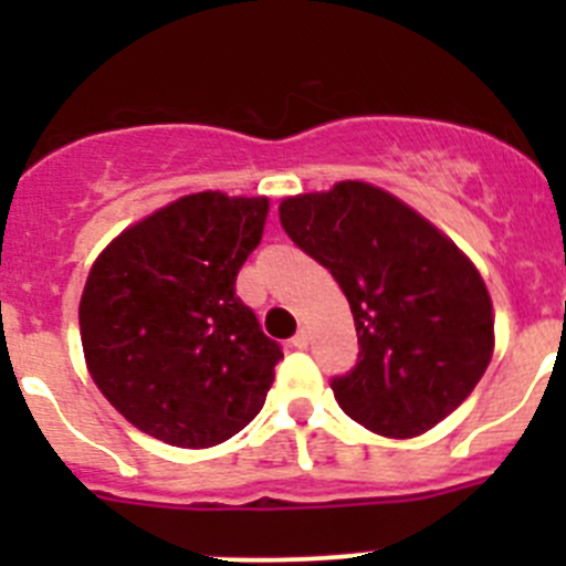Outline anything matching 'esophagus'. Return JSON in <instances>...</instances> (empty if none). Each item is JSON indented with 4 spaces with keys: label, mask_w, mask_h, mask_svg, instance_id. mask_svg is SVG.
Listing matches in <instances>:
<instances>
[{
    "label": "esophagus",
    "mask_w": 566,
    "mask_h": 566,
    "mask_svg": "<svg viewBox=\"0 0 566 566\" xmlns=\"http://www.w3.org/2000/svg\"><path fill=\"white\" fill-rule=\"evenodd\" d=\"M290 345H293V347H298V350H306V347H310V334H306V331L301 328L298 334H295L293 339H290Z\"/></svg>",
    "instance_id": "34e87169"
}]
</instances>
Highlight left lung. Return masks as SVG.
<instances>
[{
  "label": "left lung",
  "mask_w": 566,
  "mask_h": 566,
  "mask_svg": "<svg viewBox=\"0 0 566 566\" xmlns=\"http://www.w3.org/2000/svg\"><path fill=\"white\" fill-rule=\"evenodd\" d=\"M279 221L328 268L356 319V367L331 378L339 408L386 438L447 419L493 356V304L471 260L367 182L284 199Z\"/></svg>",
  "instance_id": "8db88e82"
}]
</instances>
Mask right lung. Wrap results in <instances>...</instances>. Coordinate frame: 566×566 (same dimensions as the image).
<instances>
[{
	"instance_id": "add662e5",
	"label": "right lung",
	"mask_w": 566,
	"mask_h": 566,
	"mask_svg": "<svg viewBox=\"0 0 566 566\" xmlns=\"http://www.w3.org/2000/svg\"><path fill=\"white\" fill-rule=\"evenodd\" d=\"M265 216V197L191 193L95 260L78 306L90 375L147 436L216 447L265 405L284 353L235 295Z\"/></svg>"
}]
</instances>
